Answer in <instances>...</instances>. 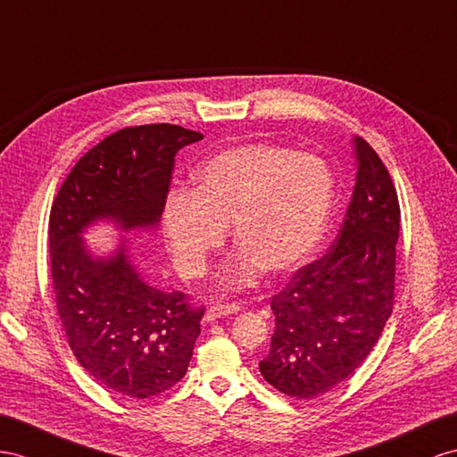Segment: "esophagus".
<instances>
[{
	"label": "esophagus",
	"instance_id": "obj_1",
	"mask_svg": "<svg viewBox=\"0 0 457 457\" xmlns=\"http://www.w3.org/2000/svg\"><path fill=\"white\" fill-rule=\"evenodd\" d=\"M239 312V305H216V307H210L204 314V320L206 322H214L218 319H226L231 317V314H237Z\"/></svg>",
	"mask_w": 457,
	"mask_h": 457
}]
</instances>
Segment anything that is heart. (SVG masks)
<instances>
[{
	"instance_id": "b5f03b06",
	"label": "heart",
	"mask_w": 457,
	"mask_h": 457,
	"mask_svg": "<svg viewBox=\"0 0 457 457\" xmlns=\"http://www.w3.org/2000/svg\"><path fill=\"white\" fill-rule=\"evenodd\" d=\"M334 204V178L319 156L254 143L220 152L195 173V187L173 189L162 212L175 266L203 276L224 247L228 226L241 249L224 274L228 287L251 286L261 268L284 274L309 259Z\"/></svg>"
}]
</instances>
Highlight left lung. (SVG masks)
<instances>
[{
	"label": "left lung",
	"instance_id": "obj_1",
	"mask_svg": "<svg viewBox=\"0 0 457 457\" xmlns=\"http://www.w3.org/2000/svg\"><path fill=\"white\" fill-rule=\"evenodd\" d=\"M353 154L355 189L337 237L270 301L276 330L259 369L268 384L297 400L349 378L392 314L400 204L367 140L353 137Z\"/></svg>",
	"mask_w": 457,
	"mask_h": 457
}]
</instances>
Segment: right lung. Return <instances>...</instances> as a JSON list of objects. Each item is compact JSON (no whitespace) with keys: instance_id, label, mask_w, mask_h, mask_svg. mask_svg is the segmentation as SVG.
I'll list each match as a JSON object with an SVG mask.
<instances>
[{"instance_id":"right-lung-1","label":"right lung","mask_w":457,"mask_h":457,"mask_svg":"<svg viewBox=\"0 0 457 457\" xmlns=\"http://www.w3.org/2000/svg\"><path fill=\"white\" fill-rule=\"evenodd\" d=\"M201 138L170 123L123 129L75 163L54 201L48 247L57 312L77 361L112 394L145 400L179 382L204 312L181 291L146 282L131 237L96 253L85 236L100 224L154 231L173 158Z\"/></svg>"}]
</instances>
